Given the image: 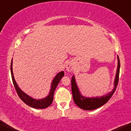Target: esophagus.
<instances>
[{
    "instance_id": "34e87169",
    "label": "esophagus",
    "mask_w": 131,
    "mask_h": 131,
    "mask_svg": "<svg viewBox=\"0 0 131 131\" xmlns=\"http://www.w3.org/2000/svg\"><path fill=\"white\" fill-rule=\"evenodd\" d=\"M66 70L68 71H71L73 70V66L71 62H68V64L66 66Z\"/></svg>"
}]
</instances>
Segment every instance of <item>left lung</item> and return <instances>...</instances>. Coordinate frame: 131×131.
I'll return each instance as SVG.
<instances>
[{
    "mask_svg": "<svg viewBox=\"0 0 131 131\" xmlns=\"http://www.w3.org/2000/svg\"><path fill=\"white\" fill-rule=\"evenodd\" d=\"M118 58V67L117 70V73L114 80V89L112 91V92L109 93L108 94L104 95L102 97H97V98H86L80 94L78 88L75 81V79L74 76L71 78V91H72L73 98L74 100V103L78 105L79 107L85 110H93L96 109L99 107H101L102 105H104L110 98L112 97L113 95L115 92L116 87L118 85L119 79V72H120V60L119 57Z\"/></svg>",
    "mask_w": 131,
    "mask_h": 131,
    "instance_id": "8db88e82",
    "label": "left lung"
}]
</instances>
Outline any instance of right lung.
I'll return each mask as SVG.
<instances>
[{"mask_svg":"<svg viewBox=\"0 0 131 131\" xmlns=\"http://www.w3.org/2000/svg\"><path fill=\"white\" fill-rule=\"evenodd\" d=\"M12 66V60L11 61V64H10V72H11L12 79V82H13L14 87H15V89L16 90V92H17L18 95L20 99L22 100L24 103H26L27 105H29V106L33 107V108L42 109L45 108L46 107H49L53 101V94H54L55 89L56 88L57 86L58 85L59 82H60V80L61 79V78L64 76V71H61V72L58 73V74H57V76H55V78L53 79V81L52 82V86L51 91H50V93L49 94L46 96V98H45L43 99L42 100H35L27 95L26 93L23 92V91L19 89L18 86L17 85V83H16L15 79H14Z\"/></svg>","mask_w":131,"mask_h":131,"instance_id":"right-lung-1","label":"right lung"}]
</instances>
